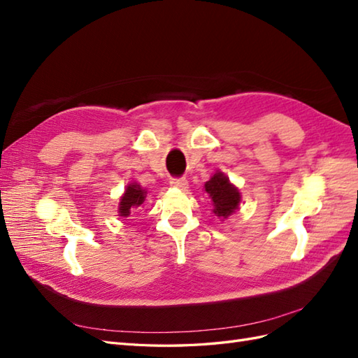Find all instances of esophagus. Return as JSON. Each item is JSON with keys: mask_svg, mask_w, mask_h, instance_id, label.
<instances>
[{"mask_svg": "<svg viewBox=\"0 0 358 358\" xmlns=\"http://www.w3.org/2000/svg\"><path fill=\"white\" fill-rule=\"evenodd\" d=\"M170 185L175 188H180V189H187L188 188V180L185 178H175L170 180Z\"/></svg>", "mask_w": 358, "mask_h": 358, "instance_id": "esophagus-1", "label": "esophagus"}]
</instances>
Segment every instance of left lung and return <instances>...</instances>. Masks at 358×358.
I'll list each match as a JSON object with an SVG mask.
<instances>
[{"mask_svg":"<svg viewBox=\"0 0 358 358\" xmlns=\"http://www.w3.org/2000/svg\"><path fill=\"white\" fill-rule=\"evenodd\" d=\"M204 191L209 194L213 204V213L225 220L233 215L241 204V192L222 171L215 175L204 183Z\"/></svg>","mask_w":358,"mask_h":358,"instance_id":"obj_1","label":"left lung"}]
</instances>
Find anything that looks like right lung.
I'll use <instances>...</instances> for the list:
<instances>
[{
    "label": "right lung",
    "mask_w": 358,
    "mask_h": 358,
    "mask_svg": "<svg viewBox=\"0 0 358 358\" xmlns=\"http://www.w3.org/2000/svg\"><path fill=\"white\" fill-rule=\"evenodd\" d=\"M146 199V191L138 185V183H129L127 187L124 196L121 197V201H119V216L122 218H127L131 213L133 209H137L138 206H142Z\"/></svg>",
    "instance_id": "add662e5"
}]
</instances>
